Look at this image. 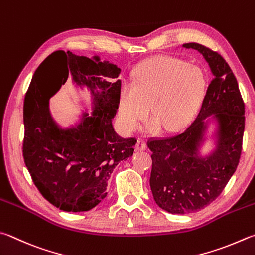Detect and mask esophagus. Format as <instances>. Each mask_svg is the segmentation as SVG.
<instances>
[{
    "label": "esophagus",
    "instance_id": "1",
    "mask_svg": "<svg viewBox=\"0 0 255 255\" xmlns=\"http://www.w3.org/2000/svg\"><path fill=\"white\" fill-rule=\"evenodd\" d=\"M147 149V145L146 142L141 140V139H138L136 142V146H135V150L136 151H142V150H146Z\"/></svg>",
    "mask_w": 255,
    "mask_h": 255
}]
</instances>
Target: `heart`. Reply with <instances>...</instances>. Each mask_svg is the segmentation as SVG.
<instances>
[{
    "label": "heart",
    "mask_w": 255,
    "mask_h": 255,
    "mask_svg": "<svg viewBox=\"0 0 255 255\" xmlns=\"http://www.w3.org/2000/svg\"><path fill=\"white\" fill-rule=\"evenodd\" d=\"M206 79L201 68L184 60L156 57L140 63L133 83L125 81L119 92L118 118L126 132L136 130L149 113L147 130L183 128L204 98Z\"/></svg>",
    "instance_id": "obj_1"
}]
</instances>
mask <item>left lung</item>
<instances>
[{
    "instance_id": "left-lung-1",
    "label": "left lung",
    "mask_w": 255,
    "mask_h": 255,
    "mask_svg": "<svg viewBox=\"0 0 255 255\" xmlns=\"http://www.w3.org/2000/svg\"><path fill=\"white\" fill-rule=\"evenodd\" d=\"M213 80L202 107L186 130L148 142L152 151L150 188L156 204L172 214H188L210 205L239 165L244 132V104L237 78L217 52L198 43ZM207 141L211 149L202 151Z\"/></svg>"
}]
</instances>
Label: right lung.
<instances>
[{"label": "right lung", "instance_id": "right-lung-1", "mask_svg": "<svg viewBox=\"0 0 255 255\" xmlns=\"http://www.w3.org/2000/svg\"><path fill=\"white\" fill-rule=\"evenodd\" d=\"M120 71L99 55L57 51L32 77L23 109V157L40 193L60 210L86 212L98 205L116 166L133 154L136 140L120 137L113 124L122 81L110 80ZM69 76L77 91L90 92L92 113L82 111L75 124L62 127L50 114L49 98Z\"/></svg>", "mask_w": 255, "mask_h": 255}]
</instances>
